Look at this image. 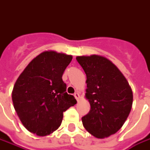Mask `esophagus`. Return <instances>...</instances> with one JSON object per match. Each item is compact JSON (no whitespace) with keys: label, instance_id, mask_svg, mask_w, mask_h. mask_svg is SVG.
<instances>
[{"label":"esophagus","instance_id":"esophagus-1","mask_svg":"<svg viewBox=\"0 0 150 150\" xmlns=\"http://www.w3.org/2000/svg\"><path fill=\"white\" fill-rule=\"evenodd\" d=\"M74 97L77 99V100H78V99H79V94L77 92H76L75 94H74Z\"/></svg>","mask_w":150,"mask_h":150}]
</instances>
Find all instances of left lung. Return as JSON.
<instances>
[{"label": "left lung", "instance_id": "8db88e82", "mask_svg": "<svg viewBox=\"0 0 150 150\" xmlns=\"http://www.w3.org/2000/svg\"><path fill=\"white\" fill-rule=\"evenodd\" d=\"M86 75V98L90 112L81 117L85 129L96 138L115 134L131 112L133 94L126 77L109 59L92 54L76 58Z\"/></svg>", "mask_w": 150, "mask_h": 150}]
</instances>
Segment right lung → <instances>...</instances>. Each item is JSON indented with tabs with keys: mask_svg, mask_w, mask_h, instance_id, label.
Wrapping results in <instances>:
<instances>
[{
	"mask_svg": "<svg viewBox=\"0 0 150 150\" xmlns=\"http://www.w3.org/2000/svg\"><path fill=\"white\" fill-rule=\"evenodd\" d=\"M73 56L44 51L30 62L19 75L12 91L15 111L25 128L45 136L61 125L63 112L77 104L66 92L62 76Z\"/></svg>",
	"mask_w": 150,
	"mask_h": 150,
	"instance_id": "obj_1",
	"label": "right lung"
}]
</instances>
